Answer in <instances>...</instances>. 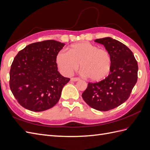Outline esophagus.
<instances>
[{
  "label": "esophagus",
  "mask_w": 150,
  "mask_h": 150,
  "mask_svg": "<svg viewBox=\"0 0 150 150\" xmlns=\"http://www.w3.org/2000/svg\"><path fill=\"white\" fill-rule=\"evenodd\" d=\"M80 79L79 77H72L71 79V81H74V82H76V81H78V80H79Z\"/></svg>",
  "instance_id": "34e87169"
}]
</instances>
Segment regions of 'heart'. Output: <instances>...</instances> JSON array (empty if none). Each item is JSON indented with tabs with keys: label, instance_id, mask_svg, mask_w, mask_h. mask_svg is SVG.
Returning <instances> with one entry per match:
<instances>
[{
	"label": "heart",
	"instance_id": "b5f03b06",
	"mask_svg": "<svg viewBox=\"0 0 150 150\" xmlns=\"http://www.w3.org/2000/svg\"><path fill=\"white\" fill-rule=\"evenodd\" d=\"M56 63L63 74L70 75L80 64L83 75L93 81H101L110 74L112 59L105 49L99 48L89 42L72 44L67 52L61 51L56 56Z\"/></svg>",
	"mask_w": 150,
	"mask_h": 150
}]
</instances>
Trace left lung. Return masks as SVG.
<instances>
[{
	"label": "left lung",
	"instance_id": "8db88e82",
	"mask_svg": "<svg viewBox=\"0 0 150 150\" xmlns=\"http://www.w3.org/2000/svg\"><path fill=\"white\" fill-rule=\"evenodd\" d=\"M103 44L112 56L110 75L99 82H89L82 94L87 104L95 110L108 111L127 100L137 80V62L125 45L110 37L95 40Z\"/></svg>",
	"mask_w": 150,
	"mask_h": 150
}]
</instances>
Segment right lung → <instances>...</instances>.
Listing matches in <instances>:
<instances>
[{
  "label": "right lung",
  "mask_w": 150,
  "mask_h": 150,
  "mask_svg": "<svg viewBox=\"0 0 150 150\" xmlns=\"http://www.w3.org/2000/svg\"><path fill=\"white\" fill-rule=\"evenodd\" d=\"M64 44L54 40L29 44L15 56L9 72V86L21 106L42 112L58 102L70 79L57 71L56 56Z\"/></svg>",
  "instance_id": "add662e5"
}]
</instances>
